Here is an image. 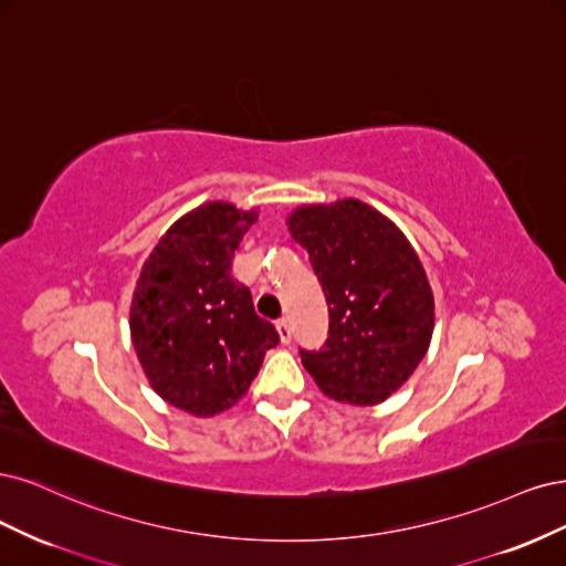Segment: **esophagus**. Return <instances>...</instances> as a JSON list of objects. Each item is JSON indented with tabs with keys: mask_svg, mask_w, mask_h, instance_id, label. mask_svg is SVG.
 <instances>
[{
	"mask_svg": "<svg viewBox=\"0 0 566 566\" xmlns=\"http://www.w3.org/2000/svg\"><path fill=\"white\" fill-rule=\"evenodd\" d=\"M277 332H280V340L286 345V343H291V324H289V319H277Z\"/></svg>",
	"mask_w": 566,
	"mask_h": 566,
	"instance_id": "esophagus-1",
	"label": "esophagus"
}]
</instances>
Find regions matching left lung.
<instances>
[{
  "instance_id": "1",
  "label": "left lung",
  "mask_w": 566,
  "mask_h": 566,
  "mask_svg": "<svg viewBox=\"0 0 566 566\" xmlns=\"http://www.w3.org/2000/svg\"><path fill=\"white\" fill-rule=\"evenodd\" d=\"M286 223L329 305V338L301 350L303 367L336 402H382L432 338L434 301L421 261L405 232L359 199L298 207Z\"/></svg>"
}]
</instances>
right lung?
Wrapping results in <instances>:
<instances>
[{
    "instance_id": "right-lung-1",
    "label": "right lung",
    "mask_w": 566,
    "mask_h": 566,
    "mask_svg": "<svg viewBox=\"0 0 566 566\" xmlns=\"http://www.w3.org/2000/svg\"><path fill=\"white\" fill-rule=\"evenodd\" d=\"M256 209H192L164 232L132 298V340L153 390L192 416L237 405L280 334L232 280V259Z\"/></svg>"
}]
</instances>
